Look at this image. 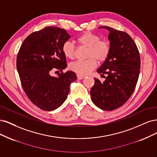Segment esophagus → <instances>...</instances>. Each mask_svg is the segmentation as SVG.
Returning <instances> with one entry per match:
<instances>
[{
	"label": "esophagus",
	"mask_w": 157,
	"mask_h": 157,
	"mask_svg": "<svg viewBox=\"0 0 157 157\" xmlns=\"http://www.w3.org/2000/svg\"><path fill=\"white\" fill-rule=\"evenodd\" d=\"M77 78H78V79H82L85 78V76H84V75H82L78 74V75H77Z\"/></svg>",
	"instance_id": "esophagus-1"
}]
</instances>
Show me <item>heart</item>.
<instances>
[{
  "mask_svg": "<svg viewBox=\"0 0 157 157\" xmlns=\"http://www.w3.org/2000/svg\"><path fill=\"white\" fill-rule=\"evenodd\" d=\"M79 45L87 48V59L83 60H76L70 64V69L82 75H85L93 70L99 63L105 61L110 53V45L107 40H101L98 34L91 32H85L77 38ZM62 52L64 56L73 59L75 55V47L73 42L67 41L62 46Z\"/></svg>",
  "mask_w": 157,
  "mask_h": 157,
  "instance_id": "obj_1",
  "label": "heart"
}]
</instances>
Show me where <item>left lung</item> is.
<instances>
[{"label":"left lung","mask_w":157,"mask_h":157,"mask_svg":"<svg viewBox=\"0 0 157 157\" xmlns=\"http://www.w3.org/2000/svg\"><path fill=\"white\" fill-rule=\"evenodd\" d=\"M100 28L109 31L110 53L97 72L108 76L103 83L94 78L90 97L99 108L112 111L125 104L134 91L140 74V57L129 34L108 26Z\"/></svg>","instance_id":"left-lung-1"}]
</instances>
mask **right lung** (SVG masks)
Listing matches in <instances>:
<instances>
[{"mask_svg": "<svg viewBox=\"0 0 157 157\" xmlns=\"http://www.w3.org/2000/svg\"><path fill=\"white\" fill-rule=\"evenodd\" d=\"M70 38L65 29L45 27L29 35L19 50L16 64L22 87L41 109L49 112L61 105L77 79L74 72L63 71L67 64L62 46ZM54 69L61 71L57 78L50 75Z\"/></svg>", "mask_w": 157, "mask_h": 157, "instance_id": "1", "label": "right lung"}]
</instances>
